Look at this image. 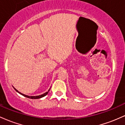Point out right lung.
Segmentation results:
<instances>
[{
  "mask_svg": "<svg viewBox=\"0 0 125 125\" xmlns=\"http://www.w3.org/2000/svg\"><path fill=\"white\" fill-rule=\"evenodd\" d=\"M13 88L15 89V90H16V91L17 92H18V93H19V94H21V95H22V96H25V97H28V98L32 99H40V98H42V97H43L45 96L46 95H47V94H48V92H49L50 89H51V88H50L48 90V92H45V93H44V94H41V95H39V96H28V95H26V94H21V93L20 92H19L18 90H17V89H15V87H13Z\"/></svg>",
  "mask_w": 125,
  "mask_h": 125,
  "instance_id": "add662e5",
  "label": "right lung"
}]
</instances>
